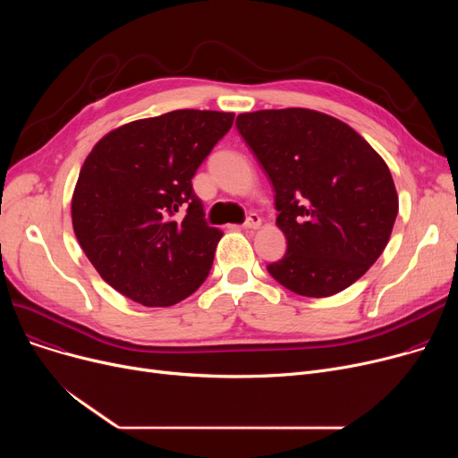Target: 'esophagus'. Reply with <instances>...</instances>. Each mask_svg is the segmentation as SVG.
Here are the masks:
<instances>
[{"label":"esophagus","instance_id":"obj_1","mask_svg":"<svg viewBox=\"0 0 458 458\" xmlns=\"http://www.w3.org/2000/svg\"><path fill=\"white\" fill-rule=\"evenodd\" d=\"M259 225H261L259 215L250 213V215L247 216V221L243 223V228H245V230H256V228H259Z\"/></svg>","mask_w":458,"mask_h":458}]
</instances>
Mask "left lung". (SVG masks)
I'll use <instances>...</instances> for the list:
<instances>
[{
  "mask_svg": "<svg viewBox=\"0 0 458 458\" xmlns=\"http://www.w3.org/2000/svg\"><path fill=\"white\" fill-rule=\"evenodd\" d=\"M275 189L287 239L269 275L302 297H330L362 276L386 249L399 199L388 165L342 120L290 107L235 120Z\"/></svg>",
  "mask_w": 458,
  "mask_h": 458,
  "instance_id": "left-lung-1",
  "label": "left lung"
}]
</instances>
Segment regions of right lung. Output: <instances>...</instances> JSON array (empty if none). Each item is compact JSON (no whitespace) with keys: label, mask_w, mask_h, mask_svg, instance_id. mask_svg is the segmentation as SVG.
Instances as JSON below:
<instances>
[{"label":"right lung","mask_w":458,"mask_h":458,"mask_svg":"<svg viewBox=\"0 0 458 458\" xmlns=\"http://www.w3.org/2000/svg\"><path fill=\"white\" fill-rule=\"evenodd\" d=\"M232 124L233 113L180 109L96 142L72 197V225L118 293L173 306L204 284L223 232L208 226L191 180Z\"/></svg>","instance_id":"1"}]
</instances>
